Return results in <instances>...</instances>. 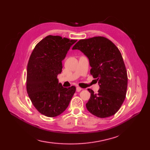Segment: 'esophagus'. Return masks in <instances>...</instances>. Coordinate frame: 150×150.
Segmentation results:
<instances>
[{"instance_id":"1","label":"esophagus","mask_w":150,"mask_h":150,"mask_svg":"<svg viewBox=\"0 0 150 150\" xmlns=\"http://www.w3.org/2000/svg\"><path fill=\"white\" fill-rule=\"evenodd\" d=\"M82 89H81V88H80V87H79V86H78V87H76V91H77L78 92H80V91H81Z\"/></svg>"}]
</instances>
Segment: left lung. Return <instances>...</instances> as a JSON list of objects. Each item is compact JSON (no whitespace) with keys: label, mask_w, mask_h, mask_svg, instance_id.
<instances>
[{"label":"left lung","mask_w":150,"mask_h":150,"mask_svg":"<svg viewBox=\"0 0 150 150\" xmlns=\"http://www.w3.org/2000/svg\"><path fill=\"white\" fill-rule=\"evenodd\" d=\"M79 50L88 58L90 74L98 80L97 93L88 89L91 96L86 104L90 112L98 118L116 113L125 98L128 77L120 50L110 40L102 36L81 39L72 50Z\"/></svg>","instance_id":"1"}]
</instances>
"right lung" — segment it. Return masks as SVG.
<instances>
[{
  "label": "right lung",
  "mask_w": 150,
  "mask_h": 150,
  "mask_svg": "<svg viewBox=\"0 0 150 150\" xmlns=\"http://www.w3.org/2000/svg\"><path fill=\"white\" fill-rule=\"evenodd\" d=\"M76 40L47 35L39 41L29 58L27 92L32 104L42 115L55 117L67 109L76 87L64 88L58 83L62 61Z\"/></svg>",
  "instance_id": "obj_1"
}]
</instances>
